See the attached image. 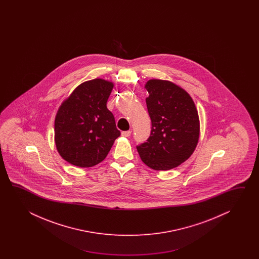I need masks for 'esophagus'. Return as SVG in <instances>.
Returning a JSON list of instances; mask_svg holds the SVG:
<instances>
[{
  "instance_id": "1",
  "label": "esophagus",
  "mask_w": 259,
  "mask_h": 259,
  "mask_svg": "<svg viewBox=\"0 0 259 259\" xmlns=\"http://www.w3.org/2000/svg\"><path fill=\"white\" fill-rule=\"evenodd\" d=\"M131 134H132V132H131V131H127V132H122L121 133L122 136H124V137H130V136H131Z\"/></svg>"
}]
</instances>
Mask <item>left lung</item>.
Instances as JSON below:
<instances>
[{
	"mask_svg": "<svg viewBox=\"0 0 259 259\" xmlns=\"http://www.w3.org/2000/svg\"><path fill=\"white\" fill-rule=\"evenodd\" d=\"M145 88L152 121L150 137L137 145L143 163L154 170H168L192 155L199 140L198 113L191 96L176 84L151 79Z\"/></svg>",
	"mask_w": 259,
	"mask_h": 259,
	"instance_id": "8db88e82",
	"label": "left lung"
}]
</instances>
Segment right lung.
<instances>
[{
    "label": "right lung",
    "mask_w": 259,
    "mask_h": 259,
    "mask_svg": "<svg viewBox=\"0 0 259 259\" xmlns=\"http://www.w3.org/2000/svg\"><path fill=\"white\" fill-rule=\"evenodd\" d=\"M113 83L96 78L80 84L62 104L55 121V140L64 159L79 167L99 164L120 132L106 103Z\"/></svg>",
    "instance_id": "obj_1"
}]
</instances>
